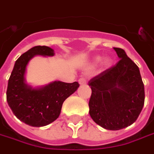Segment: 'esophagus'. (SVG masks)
Instances as JSON below:
<instances>
[{"label": "esophagus", "instance_id": "34e87169", "mask_svg": "<svg viewBox=\"0 0 154 154\" xmlns=\"http://www.w3.org/2000/svg\"><path fill=\"white\" fill-rule=\"evenodd\" d=\"M78 82H79V84H81V85H84V84H86V82H87V80H86V78H85V77H80V78H79Z\"/></svg>", "mask_w": 154, "mask_h": 154}]
</instances>
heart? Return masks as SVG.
Here are the masks:
<instances>
[{"label": "heart", "instance_id": "heart-1", "mask_svg": "<svg viewBox=\"0 0 154 154\" xmlns=\"http://www.w3.org/2000/svg\"><path fill=\"white\" fill-rule=\"evenodd\" d=\"M100 60H101V57H97V58H96V62H99ZM104 64H109V60L107 59V60H105Z\"/></svg>", "mask_w": 154, "mask_h": 154}]
</instances>
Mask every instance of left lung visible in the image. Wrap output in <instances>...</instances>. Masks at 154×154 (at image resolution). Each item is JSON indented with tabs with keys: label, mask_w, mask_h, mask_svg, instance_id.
<instances>
[{
	"label": "left lung",
	"mask_w": 154,
	"mask_h": 154,
	"mask_svg": "<svg viewBox=\"0 0 154 154\" xmlns=\"http://www.w3.org/2000/svg\"><path fill=\"white\" fill-rule=\"evenodd\" d=\"M120 60L91 78L89 102L92 120L108 130L133 124L142 110L145 90L139 67L122 48L114 47Z\"/></svg>",
	"instance_id": "8db88e82"
}]
</instances>
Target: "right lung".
Listing matches in <instances>:
<instances>
[{
    "instance_id": "obj_1",
    "label": "right lung",
    "mask_w": 154,
    "mask_h": 154,
    "mask_svg": "<svg viewBox=\"0 0 154 154\" xmlns=\"http://www.w3.org/2000/svg\"><path fill=\"white\" fill-rule=\"evenodd\" d=\"M35 55L53 56L54 51L45 45H37L17 59L8 79L7 101L20 121L32 127H43L59 116L64 100L77 90L79 84L56 81L39 89L27 85L24 77L26 67Z\"/></svg>"
}]
</instances>
